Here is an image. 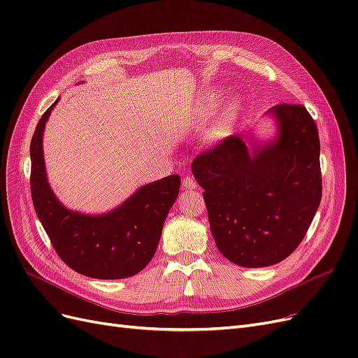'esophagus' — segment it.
Returning a JSON list of instances; mask_svg holds the SVG:
<instances>
[{"label": "esophagus", "mask_w": 358, "mask_h": 358, "mask_svg": "<svg viewBox=\"0 0 358 358\" xmlns=\"http://www.w3.org/2000/svg\"><path fill=\"white\" fill-rule=\"evenodd\" d=\"M182 187L187 188V189H196L197 188V182H196V179L191 178V176H185V178H183V180H182Z\"/></svg>", "instance_id": "1"}]
</instances>
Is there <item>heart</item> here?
<instances>
[{"label": "heart", "mask_w": 358, "mask_h": 358, "mask_svg": "<svg viewBox=\"0 0 358 358\" xmlns=\"http://www.w3.org/2000/svg\"><path fill=\"white\" fill-rule=\"evenodd\" d=\"M239 109H241V106H239V103H237L236 100L227 101V103L222 106V109H221L220 116H218V122H216V124H218V127H221V128L230 127L231 122L236 119L237 113H239ZM208 113H210L209 107L204 110V115H208Z\"/></svg>", "instance_id": "obj_1"}]
</instances>
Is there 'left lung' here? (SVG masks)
I'll return each instance as SVG.
<instances>
[{
  "label": "left lung",
  "instance_id": "1",
  "mask_svg": "<svg viewBox=\"0 0 358 358\" xmlns=\"http://www.w3.org/2000/svg\"><path fill=\"white\" fill-rule=\"evenodd\" d=\"M278 134L249 150L230 136L194 158L220 252L242 267H267L294 252L322 194L318 129L305 106L270 109Z\"/></svg>",
  "mask_w": 358,
  "mask_h": 358
}]
</instances>
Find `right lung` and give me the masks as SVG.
I'll use <instances>...</instances> for the list:
<instances>
[{"instance_id": "1", "label": "right lung", "mask_w": 358, "mask_h": 358, "mask_svg": "<svg viewBox=\"0 0 358 358\" xmlns=\"http://www.w3.org/2000/svg\"><path fill=\"white\" fill-rule=\"evenodd\" d=\"M57 103L41 116L29 146L31 197L38 220L53 249L74 272L95 279L134 276L157 251L162 225L178 199L180 176L148 183L109 213L67 209L49 187L43 158V131Z\"/></svg>"}]
</instances>
